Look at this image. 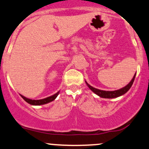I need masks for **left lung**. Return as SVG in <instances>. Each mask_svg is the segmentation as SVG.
Returning a JSON list of instances; mask_svg holds the SVG:
<instances>
[{
  "label": "left lung",
  "mask_w": 149,
  "mask_h": 149,
  "mask_svg": "<svg viewBox=\"0 0 149 149\" xmlns=\"http://www.w3.org/2000/svg\"><path fill=\"white\" fill-rule=\"evenodd\" d=\"M135 76H136V73L133 77V78L132 79V80L130 82V83L128 85H126L125 87L124 88L120 89V90H115V91H104V90H98V89H96L93 87H92L91 85H90L88 83L86 82V84L88 86V88L92 90V92H95V94L99 96L102 97V98H107V99H112V98H116V97H120L121 95H124L127 92L128 90L130 89L132 87V85L133 84V82H134V78H135Z\"/></svg>",
  "instance_id": "8db88e82"
}]
</instances>
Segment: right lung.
I'll return each mask as SVG.
<instances>
[{
    "instance_id": "right-lung-1",
    "label": "right lung",
    "mask_w": 149,
    "mask_h": 149,
    "mask_svg": "<svg viewBox=\"0 0 149 149\" xmlns=\"http://www.w3.org/2000/svg\"><path fill=\"white\" fill-rule=\"evenodd\" d=\"M59 91L57 92L56 94H54V95H52V96L47 97V98H45V99H42V100H30V99H28L26 98V97L22 96V95H21V97L27 102V103L31 104V105L37 106V105H42V104H45L49 103V102H52L53 100H55L56 97H57L58 95H59Z\"/></svg>"
}]
</instances>
